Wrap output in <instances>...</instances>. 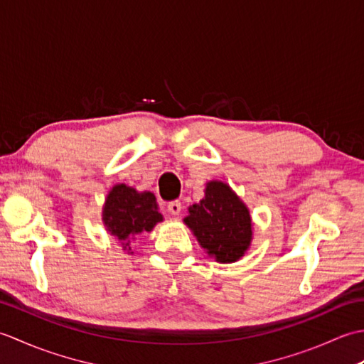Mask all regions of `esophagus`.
<instances>
[{"instance_id": "obj_1", "label": "esophagus", "mask_w": 364, "mask_h": 364, "mask_svg": "<svg viewBox=\"0 0 364 364\" xmlns=\"http://www.w3.org/2000/svg\"><path fill=\"white\" fill-rule=\"evenodd\" d=\"M181 202H178V200H173V202H170L168 205H167V210H168V213L172 214V215H178L181 213Z\"/></svg>"}]
</instances>
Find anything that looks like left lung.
<instances>
[{
  "instance_id": "1",
  "label": "left lung",
  "mask_w": 364,
  "mask_h": 364,
  "mask_svg": "<svg viewBox=\"0 0 364 364\" xmlns=\"http://www.w3.org/2000/svg\"><path fill=\"white\" fill-rule=\"evenodd\" d=\"M183 222L208 257L222 264L239 261L252 245L253 222L249 206L223 181H208L205 197L188 208Z\"/></svg>"
}]
</instances>
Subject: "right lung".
<instances>
[{"label": "right lung", "instance_id": "add662e5", "mask_svg": "<svg viewBox=\"0 0 364 364\" xmlns=\"http://www.w3.org/2000/svg\"><path fill=\"white\" fill-rule=\"evenodd\" d=\"M102 219L107 233L117 237L123 252L131 255L134 253L131 241L137 235L150 233L156 223L164 220L154 194L150 191L139 192L125 183L114 184L107 192Z\"/></svg>", "mask_w": 364, "mask_h": 364}]
</instances>
